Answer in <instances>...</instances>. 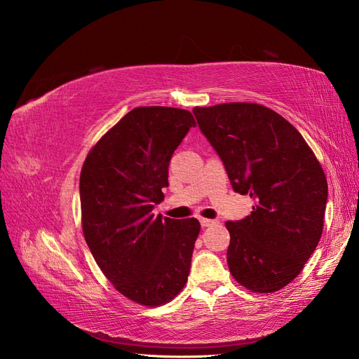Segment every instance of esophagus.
I'll return each instance as SVG.
<instances>
[{
	"label": "esophagus",
	"mask_w": 359,
	"mask_h": 359,
	"mask_svg": "<svg viewBox=\"0 0 359 359\" xmlns=\"http://www.w3.org/2000/svg\"><path fill=\"white\" fill-rule=\"evenodd\" d=\"M199 222H201L202 227H208V226H212V224H215V223H217L215 220H211V219H203V217H202V219H201Z\"/></svg>",
	"instance_id": "1"
}]
</instances>
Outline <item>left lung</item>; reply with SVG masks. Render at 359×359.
I'll return each mask as SVG.
<instances>
[{"instance_id": "obj_1", "label": "left lung", "mask_w": 359, "mask_h": 359, "mask_svg": "<svg viewBox=\"0 0 359 359\" xmlns=\"http://www.w3.org/2000/svg\"><path fill=\"white\" fill-rule=\"evenodd\" d=\"M201 132L220 156L236 193L255 199L231 233L227 265L255 293H273L295 280L316 250L328 199L319 160L289 121L257 103L193 109Z\"/></svg>"}]
</instances>
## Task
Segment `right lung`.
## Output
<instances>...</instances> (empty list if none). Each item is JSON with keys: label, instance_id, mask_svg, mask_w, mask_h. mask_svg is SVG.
Listing matches in <instances>:
<instances>
[{"label": "right lung", "instance_id": "add662e5", "mask_svg": "<svg viewBox=\"0 0 359 359\" xmlns=\"http://www.w3.org/2000/svg\"><path fill=\"white\" fill-rule=\"evenodd\" d=\"M194 118L189 111L140 106L99 139L81 170L82 231L97 265L136 304L158 307L187 283L196 219L154 215L168 169Z\"/></svg>", "mask_w": 359, "mask_h": 359}]
</instances>
